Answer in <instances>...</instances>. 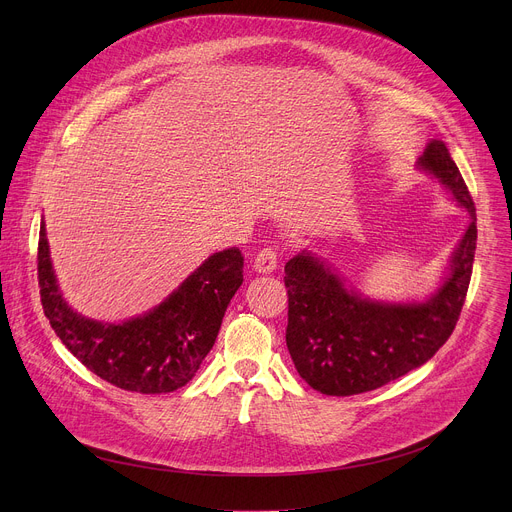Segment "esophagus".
<instances>
[{"instance_id": "obj_1", "label": "esophagus", "mask_w": 512, "mask_h": 512, "mask_svg": "<svg viewBox=\"0 0 512 512\" xmlns=\"http://www.w3.org/2000/svg\"><path fill=\"white\" fill-rule=\"evenodd\" d=\"M253 267H255V271H259V273H271V271L277 267V253H275V249H271V247L261 249V251L255 255Z\"/></svg>"}]
</instances>
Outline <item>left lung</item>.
<instances>
[{
	"label": "left lung",
	"instance_id": "8db88e82",
	"mask_svg": "<svg viewBox=\"0 0 512 512\" xmlns=\"http://www.w3.org/2000/svg\"><path fill=\"white\" fill-rule=\"evenodd\" d=\"M419 168L452 190L470 212L444 285L423 304H383L346 289L312 253L285 263V342L300 377L324 395L375 391L425 364L452 336L476 251V206L444 141H429Z\"/></svg>",
	"mask_w": 512,
	"mask_h": 512
}]
</instances>
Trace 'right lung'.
Returning a JSON list of instances; mask_svg holds the SVG:
<instances>
[{
	"instance_id": "1",
	"label": "right lung",
	"mask_w": 512,
	"mask_h": 512,
	"mask_svg": "<svg viewBox=\"0 0 512 512\" xmlns=\"http://www.w3.org/2000/svg\"><path fill=\"white\" fill-rule=\"evenodd\" d=\"M243 283L237 247L210 255L152 312L123 324H103L72 312L62 300L50 263L44 223L38 241V285L44 316L56 336L103 381L156 395L184 387L221 330L227 306Z\"/></svg>"
}]
</instances>
